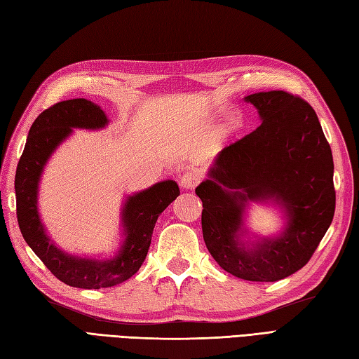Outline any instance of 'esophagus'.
I'll use <instances>...</instances> for the list:
<instances>
[{
    "label": "esophagus",
    "mask_w": 359,
    "mask_h": 359,
    "mask_svg": "<svg viewBox=\"0 0 359 359\" xmlns=\"http://www.w3.org/2000/svg\"><path fill=\"white\" fill-rule=\"evenodd\" d=\"M198 182H200V176L196 171H187L180 177V187L183 189H194Z\"/></svg>",
    "instance_id": "34e87169"
}]
</instances>
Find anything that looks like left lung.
<instances>
[{"label": "left lung", "instance_id": "8db88e82", "mask_svg": "<svg viewBox=\"0 0 359 359\" xmlns=\"http://www.w3.org/2000/svg\"><path fill=\"white\" fill-rule=\"evenodd\" d=\"M262 125L224 147L196 188L203 203L202 231L220 268L248 281H278L303 268L335 214L333 157L315 110L283 90L246 97ZM275 198L287 208L283 236L249 252L238 241L248 199Z\"/></svg>", "mask_w": 359, "mask_h": 359}]
</instances>
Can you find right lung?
<instances>
[{
    "label": "right lung",
    "mask_w": 359,
    "mask_h": 359,
    "mask_svg": "<svg viewBox=\"0 0 359 359\" xmlns=\"http://www.w3.org/2000/svg\"><path fill=\"white\" fill-rule=\"evenodd\" d=\"M105 123V113L87 99H69L48 107L32 123L16 166V217L24 240L57 280L81 289L111 287L133 277L148 254L157 217L180 194L176 182L165 180L128 197L122 212L125 241L113 260H86L60 251L48 240L39 222L36 210L39 176L50 154L70 135L72 128L95 130L102 128Z\"/></svg>",
    "instance_id": "add662e5"
}]
</instances>
